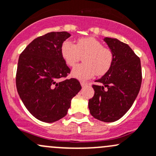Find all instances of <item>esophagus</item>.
Listing matches in <instances>:
<instances>
[{
    "instance_id": "1",
    "label": "esophagus",
    "mask_w": 156,
    "mask_h": 156,
    "mask_svg": "<svg viewBox=\"0 0 156 156\" xmlns=\"http://www.w3.org/2000/svg\"><path fill=\"white\" fill-rule=\"evenodd\" d=\"M81 87H84L87 86L88 83H87V82H84V81H81Z\"/></svg>"
}]
</instances>
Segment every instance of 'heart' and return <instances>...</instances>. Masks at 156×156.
I'll return each instance as SVG.
<instances>
[{"label": "heart", "mask_w": 156, "mask_h": 156, "mask_svg": "<svg viewBox=\"0 0 156 156\" xmlns=\"http://www.w3.org/2000/svg\"><path fill=\"white\" fill-rule=\"evenodd\" d=\"M60 53L69 66H74L83 56L84 63L74 67L72 75L80 80H87L95 74L105 75L112 67L114 55L111 49L103 46L102 43L93 37L78 39L77 45L66 40L62 44Z\"/></svg>", "instance_id": "obj_1"}]
</instances>
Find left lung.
Masks as SVG:
<instances>
[{
  "mask_svg": "<svg viewBox=\"0 0 156 156\" xmlns=\"http://www.w3.org/2000/svg\"><path fill=\"white\" fill-rule=\"evenodd\" d=\"M113 51L112 67L93 84L94 96L89 100L91 115L105 122L120 119L130 109L142 82L140 60L132 48L117 39H104Z\"/></svg>",
  "mask_w": 156,
  "mask_h": 156,
  "instance_id": "obj_1",
  "label": "left lung"
}]
</instances>
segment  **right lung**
Listing matches in <instances>:
<instances>
[{
	"instance_id": "1",
	"label": "right lung",
	"mask_w": 156,
	"mask_h": 156,
	"mask_svg": "<svg viewBox=\"0 0 156 156\" xmlns=\"http://www.w3.org/2000/svg\"><path fill=\"white\" fill-rule=\"evenodd\" d=\"M70 36L66 31L48 33L34 39L19 56L18 93L29 112L42 122L64 117L72 99L81 89L76 78L60 81L70 73L60 53L62 44Z\"/></svg>"
}]
</instances>
